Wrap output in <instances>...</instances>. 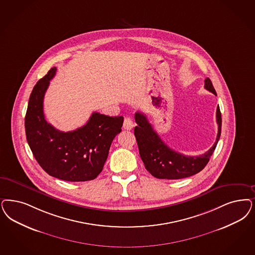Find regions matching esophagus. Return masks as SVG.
<instances>
[{"label": "esophagus", "instance_id": "34e87169", "mask_svg": "<svg viewBox=\"0 0 255 255\" xmlns=\"http://www.w3.org/2000/svg\"><path fill=\"white\" fill-rule=\"evenodd\" d=\"M133 127V123H132L131 118H125L123 122V128L125 130H132Z\"/></svg>", "mask_w": 255, "mask_h": 255}]
</instances>
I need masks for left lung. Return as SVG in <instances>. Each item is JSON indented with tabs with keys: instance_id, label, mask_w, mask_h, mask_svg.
<instances>
[{
	"instance_id": "1",
	"label": "left lung",
	"mask_w": 255,
	"mask_h": 255,
	"mask_svg": "<svg viewBox=\"0 0 255 255\" xmlns=\"http://www.w3.org/2000/svg\"><path fill=\"white\" fill-rule=\"evenodd\" d=\"M204 88L217 95L209 78L204 80ZM137 126L134 127V136L138 145L139 154L149 173L158 179L177 180L197 174L209 162L211 155L217 147L221 133V113L217 108V123L219 131L215 144L205 153L198 156H187L170 149L160 138L149 123L147 117L141 112L134 115Z\"/></svg>"
}]
</instances>
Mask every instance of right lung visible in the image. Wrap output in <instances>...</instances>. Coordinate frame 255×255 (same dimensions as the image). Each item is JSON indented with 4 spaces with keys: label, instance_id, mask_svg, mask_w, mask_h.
I'll return each mask as SVG.
<instances>
[{
    "label": "right lung",
    "instance_id": "1",
    "mask_svg": "<svg viewBox=\"0 0 255 255\" xmlns=\"http://www.w3.org/2000/svg\"><path fill=\"white\" fill-rule=\"evenodd\" d=\"M53 67L39 80L30 95L25 116L27 142L39 166L49 175L68 182H85L99 175L115 136L122 132L123 117L94 112L86 125L71 132H61L47 123L43 99Z\"/></svg>",
    "mask_w": 255,
    "mask_h": 255
}]
</instances>
